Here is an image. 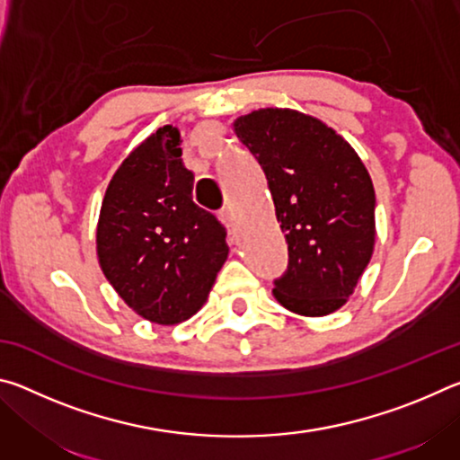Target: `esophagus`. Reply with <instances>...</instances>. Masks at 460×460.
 <instances>
[{"label":"esophagus","instance_id":"obj_1","mask_svg":"<svg viewBox=\"0 0 460 460\" xmlns=\"http://www.w3.org/2000/svg\"><path fill=\"white\" fill-rule=\"evenodd\" d=\"M219 219L223 221V225H225V227H227L229 231L235 229V225H233V213H231L229 207H223V208H221V211H219Z\"/></svg>","mask_w":460,"mask_h":460}]
</instances>
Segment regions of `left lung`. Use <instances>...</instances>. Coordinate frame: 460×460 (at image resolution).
I'll list each match as a JSON object with an SVG mask.
<instances>
[{"instance_id": "1", "label": "left lung", "mask_w": 460, "mask_h": 460, "mask_svg": "<svg viewBox=\"0 0 460 460\" xmlns=\"http://www.w3.org/2000/svg\"><path fill=\"white\" fill-rule=\"evenodd\" d=\"M237 137L268 178L288 270L274 282L290 313L339 310L367 268L376 245V190L347 139L313 115L268 107L241 115Z\"/></svg>"}]
</instances>
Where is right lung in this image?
<instances>
[{
    "instance_id": "right-lung-1",
    "label": "right lung",
    "mask_w": 460,
    "mask_h": 460,
    "mask_svg": "<svg viewBox=\"0 0 460 460\" xmlns=\"http://www.w3.org/2000/svg\"><path fill=\"white\" fill-rule=\"evenodd\" d=\"M181 131L160 128L113 174L97 223L109 284L139 316L178 324L197 314L229 255L223 225L192 200Z\"/></svg>"
}]
</instances>
